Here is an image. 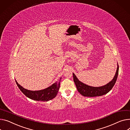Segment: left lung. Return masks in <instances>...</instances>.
I'll return each instance as SVG.
<instances>
[{"instance_id":"8db88e82","label":"left lung","mask_w":130,"mask_h":130,"mask_svg":"<svg viewBox=\"0 0 130 130\" xmlns=\"http://www.w3.org/2000/svg\"><path fill=\"white\" fill-rule=\"evenodd\" d=\"M119 73V65L118 64L117 68L116 74L111 81L108 83L107 84L100 86V87H92V86H88L85 84H84L77 78L76 75L73 73L74 82L76 85V88L82 95L85 97H97L101 96L102 95L107 94L109 92L114 86L118 75Z\"/></svg>"}]
</instances>
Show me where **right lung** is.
<instances>
[{
	"label": "right lung",
	"instance_id": "1",
	"mask_svg": "<svg viewBox=\"0 0 130 130\" xmlns=\"http://www.w3.org/2000/svg\"><path fill=\"white\" fill-rule=\"evenodd\" d=\"M61 78L62 77H60L59 80L51 86H49L48 87L44 89L37 91H32L26 89L20 86L16 80L15 82L22 92L29 98L36 101H48L53 99L56 96L59 89Z\"/></svg>",
	"mask_w": 130,
	"mask_h": 130
}]
</instances>
